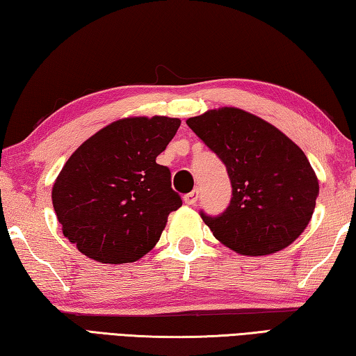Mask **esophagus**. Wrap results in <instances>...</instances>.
<instances>
[{"mask_svg": "<svg viewBox=\"0 0 356 356\" xmlns=\"http://www.w3.org/2000/svg\"><path fill=\"white\" fill-rule=\"evenodd\" d=\"M197 200H200V193H197V190L186 193V195L184 196V202L186 204V206H193V204L197 202Z\"/></svg>", "mask_w": 356, "mask_h": 356, "instance_id": "34e87169", "label": "esophagus"}]
</instances>
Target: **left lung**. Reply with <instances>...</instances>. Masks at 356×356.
Wrapping results in <instances>:
<instances>
[{"label":"left lung","instance_id":"1","mask_svg":"<svg viewBox=\"0 0 356 356\" xmlns=\"http://www.w3.org/2000/svg\"><path fill=\"white\" fill-rule=\"evenodd\" d=\"M186 125L225 163L232 197L225 212L201 218L245 256L280 251L312 216L318 182L303 150L264 119L238 108L210 110Z\"/></svg>","mask_w":356,"mask_h":356}]
</instances>
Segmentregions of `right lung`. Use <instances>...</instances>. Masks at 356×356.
Wrapping results in <instances>:
<instances>
[{"mask_svg": "<svg viewBox=\"0 0 356 356\" xmlns=\"http://www.w3.org/2000/svg\"><path fill=\"white\" fill-rule=\"evenodd\" d=\"M180 127L176 118H130L106 125L65 161L51 191L63 234L102 264L135 262L159 242L182 206L171 171L155 161Z\"/></svg>", "mask_w": 356, "mask_h": 356, "instance_id": "right-lung-1", "label": "right lung"}]
</instances>
